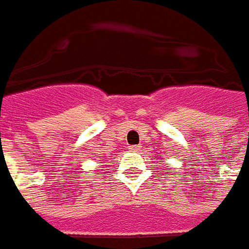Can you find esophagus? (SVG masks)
Masks as SVG:
<instances>
[{
    "label": "esophagus",
    "instance_id": "34e87169",
    "mask_svg": "<svg viewBox=\"0 0 249 249\" xmlns=\"http://www.w3.org/2000/svg\"><path fill=\"white\" fill-rule=\"evenodd\" d=\"M129 149L131 152H140V151H141V147H140V145H130Z\"/></svg>",
    "mask_w": 249,
    "mask_h": 249
}]
</instances>
